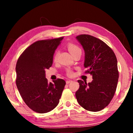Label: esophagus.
I'll list each match as a JSON object with an SVG mask.
<instances>
[{
	"instance_id": "obj_1",
	"label": "esophagus",
	"mask_w": 133,
	"mask_h": 133,
	"mask_svg": "<svg viewBox=\"0 0 133 133\" xmlns=\"http://www.w3.org/2000/svg\"><path fill=\"white\" fill-rule=\"evenodd\" d=\"M72 82H73V81L72 80H66V84H69V83H71Z\"/></svg>"
}]
</instances>
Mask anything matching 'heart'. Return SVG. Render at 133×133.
<instances>
[{
	"instance_id": "1",
	"label": "heart",
	"mask_w": 133,
	"mask_h": 133,
	"mask_svg": "<svg viewBox=\"0 0 133 133\" xmlns=\"http://www.w3.org/2000/svg\"><path fill=\"white\" fill-rule=\"evenodd\" d=\"M67 48H68V50L69 51V52L71 53V55L72 54L75 53L76 52H77L78 51H80L81 49L79 48V47H78L77 46H76V45L74 44H72V43H70L68 44V46H67ZM57 60V54L56 53L55 55L53 57V61L54 62H56ZM66 73H67V75L69 76V77H71V76H73L74 73H73V71L71 70H70L68 69L66 71Z\"/></svg>"
}]
</instances>
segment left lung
Instances as JSON below:
<instances>
[{"label":"left lung","instance_id":"obj_1","mask_svg":"<svg viewBox=\"0 0 133 133\" xmlns=\"http://www.w3.org/2000/svg\"><path fill=\"white\" fill-rule=\"evenodd\" d=\"M84 50L85 73L93 81L87 84L79 80L76 97L81 106L90 111H98L107 106L115 94L118 79L117 60L112 49L102 40L88 35L76 37Z\"/></svg>","mask_w":133,"mask_h":133}]
</instances>
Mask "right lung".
Listing matches in <instances>:
<instances>
[{"label":"right lung","instance_id":"1","mask_svg":"<svg viewBox=\"0 0 133 133\" xmlns=\"http://www.w3.org/2000/svg\"><path fill=\"white\" fill-rule=\"evenodd\" d=\"M63 37L39 40L26 49L18 58L16 83L24 103L33 111L46 113L58 105L66 82L49 83L45 70L52 66L56 49Z\"/></svg>","mask_w":133,"mask_h":133}]
</instances>
